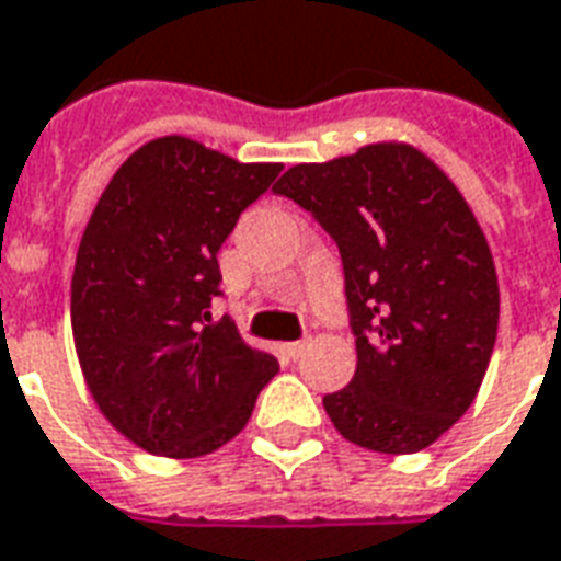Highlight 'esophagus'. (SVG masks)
Here are the masks:
<instances>
[{"mask_svg": "<svg viewBox=\"0 0 561 561\" xmlns=\"http://www.w3.org/2000/svg\"><path fill=\"white\" fill-rule=\"evenodd\" d=\"M309 339H302V342H288L285 344V354L291 356V359H300L302 354H306V351H309Z\"/></svg>", "mask_w": 561, "mask_h": 561, "instance_id": "34e87169", "label": "esophagus"}]
</instances>
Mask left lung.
<instances>
[{
  "label": "left lung",
  "mask_w": 561,
  "mask_h": 561,
  "mask_svg": "<svg viewBox=\"0 0 561 561\" xmlns=\"http://www.w3.org/2000/svg\"><path fill=\"white\" fill-rule=\"evenodd\" d=\"M273 193L342 252L356 371L323 398L327 416L363 449H428L479 396L500 323L496 267L467 198L404 142L291 165Z\"/></svg>",
  "instance_id": "left-lung-1"
}]
</instances>
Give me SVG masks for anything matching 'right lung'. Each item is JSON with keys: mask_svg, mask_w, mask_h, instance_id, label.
I'll use <instances>...</instances> for the list:
<instances>
[{"mask_svg": "<svg viewBox=\"0 0 561 561\" xmlns=\"http://www.w3.org/2000/svg\"><path fill=\"white\" fill-rule=\"evenodd\" d=\"M282 172L186 136L133 151L94 205L70 279V327L94 404L163 458H202L238 437L279 371L249 347L219 297L217 252Z\"/></svg>", "mask_w": 561, "mask_h": 561, "instance_id": "right-lung-1", "label": "right lung"}]
</instances>
